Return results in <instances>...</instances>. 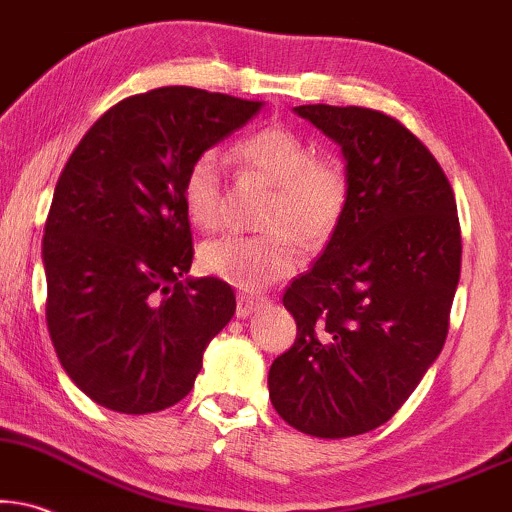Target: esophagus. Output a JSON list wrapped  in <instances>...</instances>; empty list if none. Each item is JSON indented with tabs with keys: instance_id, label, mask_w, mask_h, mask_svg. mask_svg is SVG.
Here are the masks:
<instances>
[{
	"instance_id": "1",
	"label": "esophagus",
	"mask_w": 512,
	"mask_h": 512,
	"mask_svg": "<svg viewBox=\"0 0 512 512\" xmlns=\"http://www.w3.org/2000/svg\"><path fill=\"white\" fill-rule=\"evenodd\" d=\"M236 300H238V304H236L238 319H245V316H250L252 312H257V309L264 307V304H269V297L248 295V293H238Z\"/></svg>"
}]
</instances>
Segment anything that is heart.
<instances>
[{
  "label": "heart",
  "instance_id": "b5f03b06",
  "mask_svg": "<svg viewBox=\"0 0 512 512\" xmlns=\"http://www.w3.org/2000/svg\"><path fill=\"white\" fill-rule=\"evenodd\" d=\"M234 158L274 186L262 215V236H219L203 243L198 264L205 274L236 288L255 290L300 267V240L314 250L331 241L345 215L349 179L335 158H316L314 146L288 127H262L234 146ZM184 205L200 229L222 219V160L200 153L184 177Z\"/></svg>",
  "mask_w": 512,
  "mask_h": 512
}]
</instances>
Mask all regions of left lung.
Listing matches in <instances>:
<instances>
[{
  "label": "left lung",
  "mask_w": 512,
  "mask_h": 512,
  "mask_svg": "<svg viewBox=\"0 0 512 512\" xmlns=\"http://www.w3.org/2000/svg\"><path fill=\"white\" fill-rule=\"evenodd\" d=\"M295 113L340 144L349 200L283 295L297 335L269 368V397L304 435L354 437L387 423L442 352L461 224L435 155L392 115L326 103Z\"/></svg>",
  "instance_id": "obj_1"
}]
</instances>
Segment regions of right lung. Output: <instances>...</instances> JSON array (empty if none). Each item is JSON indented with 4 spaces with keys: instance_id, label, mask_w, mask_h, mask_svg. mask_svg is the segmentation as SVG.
<instances>
[{
    "instance_id": "1",
    "label": "right lung",
    "mask_w": 512,
    "mask_h": 512,
    "mask_svg": "<svg viewBox=\"0 0 512 512\" xmlns=\"http://www.w3.org/2000/svg\"><path fill=\"white\" fill-rule=\"evenodd\" d=\"M262 101L160 87L115 103L56 181L42 260L47 328L70 380L111 411L155 413L191 392L236 312L229 283L186 278V170Z\"/></svg>"
}]
</instances>
